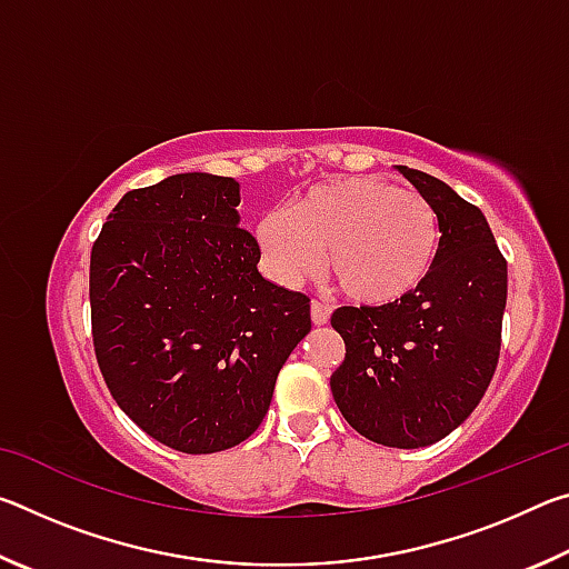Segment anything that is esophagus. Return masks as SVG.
Returning a JSON list of instances; mask_svg holds the SVG:
<instances>
[{
  "mask_svg": "<svg viewBox=\"0 0 569 569\" xmlns=\"http://www.w3.org/2000/svg\"><path fill=\"white\" fill-rule=\"evenodd\" d=\"M329 319H331V306H326L321 301H313L311 303V321L316 326H326V323H329Z\"/></svg>",
  "mask_w": 569,
  "mask_h": 569,
  "instance_id": "obj_1",
  "label": "esophagus"
}]
</instances>
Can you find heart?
Segmentation results:
<instances>
[{
	"label": "heart",
	"mask_w": 569,
	"mask_h": 569,
	"mask_svg": "<svg viewBox=\"0 0 569 569\" xmlns=\"http://www.w3.org/2000/svg\"><path fill=\"white\" fill-rule=\"evenodd\" d=\"M268 271L296 286L321 268L359 306H391L427 281L439 253V218L417 190L361 176L298 196L291 213L271 210L256 226Z\"/></svg>",
	"instance_id": "obj_1"
}]
</instances>
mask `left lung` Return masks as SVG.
<instances>
[{"mask_svg":"<svg viewBox=\"0 0 569 569\" xmlns=\"http://www.w3.org/2000/svg\"><path fill=\"white\" fill-rule=\"evenodd\" d=\"M439 218L427 281L391 306H343L346 343L331 391L343 419L383 447L419 449L451 435L495 377L507 306V261L485 213L447 182L397 166Z\"/></svg>","mask_w":569,"mask_h":569,"instance_id":"1","label":"left lung"}]
</instances>
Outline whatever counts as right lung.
Returning <instances> with one entry per match:
<instances>
[{
	"label": "right lung",
	"instance_id": "1",
	"mask_svg": "<svg viewBox=\"0 0 569 569\" xmlns=\"http://www.w3.org/2000/svg\"><path fill=\"white\" fill-rule=\"evenodd\" d=\"M240 186L180 172L124 192L90 258L92 341L138 427L213 455L261 427L278 371L311 331V301L258 271Z\"/></svg>",
	"mask_w": 569,
	"mask_h": 569
}]
</instances>
